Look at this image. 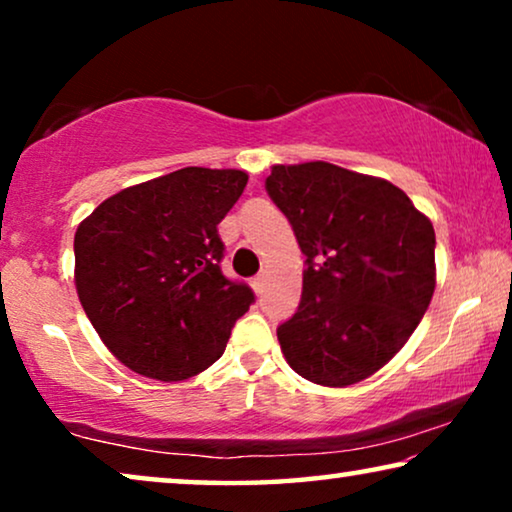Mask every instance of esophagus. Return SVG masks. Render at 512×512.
I'll list each match as a JSON object with an SVG mask.
<instances>
[{"label": "esophagus", "mask_w": 512, "mask_h": 512, "mask_svg": "<svg viewBox=\"0 0 512 512\" xmlns=\"http://www.w3.org/2000/svg\"><path fill=\"white\" fill-rule=\"evenodd\" d=\"M251 286H254L256 293H261L263 286H265V272H261V275H256L254 279H251Z\"/></svg>", "instance_id": "1"}]
</instances>
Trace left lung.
Instances as JSON below:
<instances>
[{
    "label": "left lung",
    "mask_w": 512,
    "mask_h": 512,
    "mask_svg": "<svg viewBox=\"0 0 512 512\" xmlns=\"http://www.w3.org/2000/svg\"><path fill=\"white\" fill-rule=\"evenodd\" d=\"M270 200L305 254L303 296L277 328L300 377L347 387L394 359L436 289L431 221L389 181L314 160L275 165Z\"/></svg>",
    "instance_id": "8db88e82"
}]
</instances>
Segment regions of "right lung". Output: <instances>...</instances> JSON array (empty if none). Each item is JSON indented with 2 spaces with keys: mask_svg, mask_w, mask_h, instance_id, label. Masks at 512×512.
Listing matches in <instances>:
<instances>
[{
  "mask_svg": "<svg viewBox=\"0 0 512 512\" xmlns=\"http://www.w3.org/2000/svg\"><path fill=\"white\" fill-rule=\"evenodd\" d=\"M247 172L184 167L123 188L76 228V291L90 324L139 375L179 382L212 366L254 291L221 272L219 226Z\"/></svg>",
  "mask_w": 512,
  "mask_h": 512,
  "instance_id": "right-lung-1",
  "label": "right lung"
}]
</instances>
